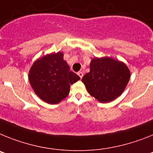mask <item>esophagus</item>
<instances>
[{"label": "esophagus", "mask_w": 153, "mask_h": 153, "mask_svg": "<svg viewBox=\"0 0 153 153\" xmlns=\"http://www.w3.org/2000/svg\"><path fill=\"white\" fill-rule=\"evenodd\" d=\"M78 75L81 78H82V77H83V73H82V71H79V72H78Z\"/></svg>", "instance_id": "1"}]
</instances>
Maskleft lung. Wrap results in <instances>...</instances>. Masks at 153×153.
Masks as SVG:
<instances>
[{
    "label": "left lung",
    "mask_w": 153,
    "mask_h": 153,
    "mask_svg": "<svg viewBox=\"0 0 153 153\" xmlns=\"http://www.w3.org/2000/svg\"><path fill=\"white\" fill-rule=\"evenodd\" d=\"M130 72L123 62L108 57L95 58L90 64V71L83 76L88 91L100 102H109L123 92L128 84Z\"/></svg>",
    "instance_id": "8db88e82"
}]
</instances>
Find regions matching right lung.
I'll use <instances>...</instances> for the list:
<instances>
[{"label": "right lung", "instance_id": "1", "mask_svg": "<svg viewBox=\"0 0 153 153\" xmlns=\"http://www.w3.org/2000/svg\"><path fill=\"white\" fill-rule=\"evenodd\" d=\"M29 82L40 99L49 104H57L68 96L70 85L80 79L70 71L63 54H48L33 64L29 71Z\"/></svg>", "mask_w": 153, "mask_h": 153}]
</instances>
